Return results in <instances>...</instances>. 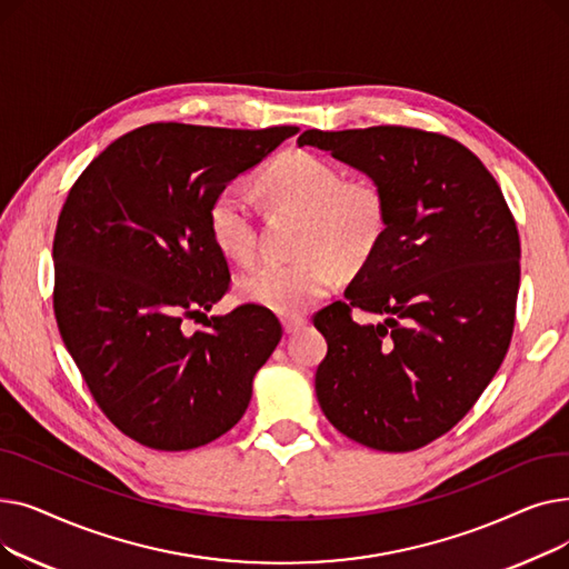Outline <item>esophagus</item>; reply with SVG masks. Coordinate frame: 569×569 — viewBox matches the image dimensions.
<instances>
[{"instance_id": "34e87169", "label": "esophagus", "mask_w": 569, "mask_h": 569, "mask_svg": "<svg viewBox=\"0 0 569 569\" xmlns=\"http://www.w3.org/2000/svg\"><path fill=\"white\" fill-rule=\"evenodd\" d=\"M305 325H307V320H305L302 316H288V318H283V330H286V335L300 332Z\"/></svg>"}]
</instances>
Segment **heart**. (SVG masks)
<instances>
[{
	"label": "heart",
	"mask_w": 569,
	"mask_h": 569,
	"mask_svg": "<svg viewBox=\"0 0 569 569\" xmlns=\"http://www.w3.org/2000/svg\"><path fill=\"white\" fill-rule=\"evenodd\" d=\"M260 189L274 207L302 214L295 251L239 277L237 292L283 316L307 311L330 292L341 269H360L378 251L390 223L382 187L369 177L348 179L335 161L305 149L277 157L260 172ZM207 228L223 256L239 264L258 253V223L249 191L230 182L207 204Z\"/></svg>",
	"instance_id": "heart-1"
}]
</instances>
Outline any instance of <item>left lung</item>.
<instances>
[{"label": "left lung", "mask_w": 569, "mask_h": 569, "mask_svg": "<svg viewBox=\"0 0 569 569\" xmlns=\"http://www.w3.org/2000/svg\"><path fill=\"white\" fill-rule=\"evenodd\" d=\"M313 144L378 182L390 223L343 302L313 316L327 339L316 395L327 420L380 452L457 427L510 348L521 242L507 200L468 147L412 127L309 129ZM352 310L386 320L360 326Z\"/></svg>", "instance_id": "1"}]
</instances>
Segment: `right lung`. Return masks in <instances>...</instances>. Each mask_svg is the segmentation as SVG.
Segmentation results:
<instances>
[{"instance_id":"1","label":"right lung","mask_w":569,"mask_h":569,"mask_svg":"<svg viewBox=\"0 0 569 569\" xmlns=\"http://www.w3.org/2000/svg\"><path fill=\"white\" fill-rule=\"evenodd\" d=\"M297 131L144 124L71 187L52 239V309L89 392L131 440L193 450L247 412L283 330L260 305L202 313L230 288L207 204ZM198 315L206 327L187 336L181 322Z\"/></svg>"}]
</instances>
